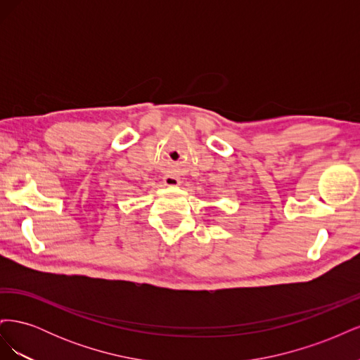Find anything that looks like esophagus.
Listing matches in <instances>:
<instances>
[{"mask_svg":"<svg viewBox=\"0 0 360 360\" xmlns=\"http://www.w3.org/2000/svg\"><path fill=\"white\" fill-rule=\"evenodd\" d=\"M163 184L168 188H176L180 186V179L176 176H165L163 177Z\"/></svg>","mask_w":360,"mask_h":360,"instance_id":"1","label":"esophagus"}]
</instances>
